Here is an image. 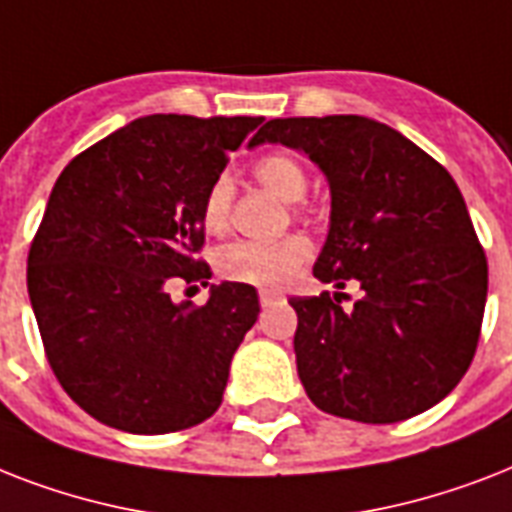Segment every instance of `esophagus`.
<instances>
[{"mask_svg": "<svg viewBox=\"0 0 512 512\" xmlns=\"http://www.w3.org/2000/svg\"><path fill=\"white\" fill-rule=\"evenodd\" d=\"M281 292H276V289H260V305L263 308H268V305H276L281 300Z\"/></svg>", "mask_w": 512, "mask_h": 512, "instance_id": "esophagus-1", "label": "esophagus"}]
</instances>
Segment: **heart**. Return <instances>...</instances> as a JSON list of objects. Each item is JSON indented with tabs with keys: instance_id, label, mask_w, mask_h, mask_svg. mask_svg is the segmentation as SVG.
<instances>
[{
	"instance_id": "obj_1",
	"label": "heart",
	"mask_w": 512,
	"mask_h": 512,
	"mask_svg": "<svg viewBox=\"0 0 512 512\" xmlns=\"http://www.w3.org/2000/svg\"><path fill=\"white\" fill-rule=\"evenodd\" d=\"M255 177L284 201H300L308 191L303 164L289 154L263 156L255 164ZM231 204L233 180L228 175L215 177L201 201L204 228L212 233L223 231L231 217ZM311 255L313 244L303 233H289L276 241H236L217 255V271L236 284L273 289L295 279V273L311 260Z\"/></svg>"
}]
</instances>
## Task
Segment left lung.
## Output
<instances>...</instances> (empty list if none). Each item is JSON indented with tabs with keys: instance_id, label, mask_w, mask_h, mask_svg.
Returning <instances> with one entry per match:
<instances>
[{
	"instance_id": "obj_1",
	"label": "left lung",
	"mask_w": 512,
	"mask_h": 512,
	"mask_svg": "<svg viewBox=\"0 0 512 512\" xmlns=\"http://www.w3.org/2000/svg\"><path fill=\"white\" fill-rule=\"evenodd\" d=\"M260 143L303 151L332 193L313 276L337 292L289 300L308 398L369 425L436 406L476 356L489 287L484 247L452 175L366 116L271 119L249 140ZM348 280L362 297L342 309Z\"/></svg>"
}]
</instances>
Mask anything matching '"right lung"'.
Returning a JSON list of instances; mask_svg holds the SVG:
<instances>
[{"instance_id":"right-lung-1","label":"right lung","mask_w":512,"mask_h":512,"mask_svg":"<svg viewBox=\"0 0 512 512\" xmlns=\"http://www.w3.org/2000/svg\"><path fill=\"white\" fill-rule=\"evenodd\" d=\"M260 116L154 114L74 156L28 249V297L68 396L108 428L162 436L223 401L228 369L260 313L257 289L207 287L201 201ZM196 289V287H191Z\"/></svg>"}]
</instances>
